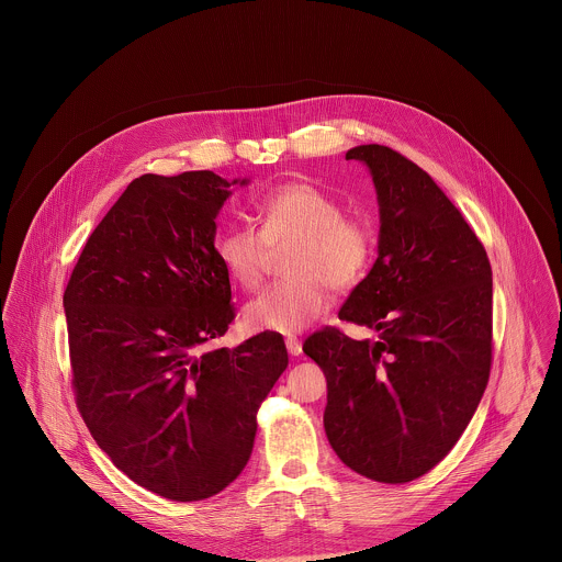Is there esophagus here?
<instances>
[{
    "label": "esophagus",
    "instance_id": "esophagus-1",
    "mask_svg": "<svg viewBox=\"0 0 562 562\" xmlns=\"http://www.w3.org/2000/svg\"><path fill=\"white\" fill-rule=\"evenodd\" d=\"M285 346H288V352H290L292 357H299V355L303 352V346H301V341H299L296 337H288V339H285Z\"/></svg>",
    "mask_w": 562,
    "mask_h": 562
}]
</instances>
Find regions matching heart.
Here are the masks:
<instances>
[{"label": "heart", "mask_w": 562, "mask_h": 562, "mask_svg": "<svg viewBox=\"0 0 562 562\" xmlns=\"http://www.w3.org/2000/svg\"><path fill=\"white\" fill-rule=\"evenodd\" d=\"M255 214L259 229L232 225L216 238V257L244 290H257L270 266L272 248L294 244L288 274L294 277L250 301L244 324L250 330L301 333L328 310V285H359L376 252L370 221L344 216L337 196L312 181H290L263 194Z\"/></svg>", "instance_id": "1"}]
</instances>
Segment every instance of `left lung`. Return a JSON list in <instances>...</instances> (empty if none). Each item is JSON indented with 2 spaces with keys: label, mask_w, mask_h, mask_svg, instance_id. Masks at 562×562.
I'll return each instance as SVG.
<instances>
[{
  "label": "left lung",
  "mask_w": 562,
  "mask_h": 562,
  "mask_svg": "<svg viewBox=\"0 0 562 562\" xmlns=\"http://www.w3.org/2000/svg\"><path fill=\"white\" fill-rule=\"evenodd\" d=\"M346 160L370 168L379 257L339 321L376 341L326 326L303 344L326 376L324 430L335 454L376 482L430 472L479 408L491 370V263L454 203L417 164L383 145Z\"/></svg>",
  "instance_id": "8db88e82"
}]
</instances>
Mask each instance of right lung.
I'll return each mask as SVG.
<instances>
[{
  "label": "right lung",
  "instance_id": "right-lung-1",
  "mask_svg": "<svg viewBox=\"0 0 562 562\" xmlns=\"http://www.w3.org/2000/svg\"><path fill=\"white\" fill-rule=\"evenodd\" d=\"M212 170L134 179L90 234L65 290L74 390L110 461L166 499L240 476L257 411L288 368L279 333L201 350L236 318L216 257L232 186Z\"/></svg>",
  "mask_w": 562,
  "mask_h": 562
}]
</instances>
